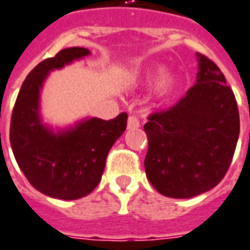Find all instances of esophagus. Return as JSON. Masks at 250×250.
Returning a JSON list of instances; mask_svg holds the SVG:
<instances>
[{
  "mask_svg": "<svg viewBox=\"0 0 250 250\" xmlns=\"http://www.w3.org/2000/svg\"><path fill=\"white\" fill-rule=\"evenodd\" d=\"M139 125H141V122H139V119H138L137 116H134V115L128 116V120H127V127H128L130 130H135V128H138Z\"/></svg>",
  "mask_w": 250,
  "mask_h": 250,
  "instance_id": "obj_1",
  "label": "esophagus"
}]
</instances>
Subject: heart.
Instances as JSON below:
<instances>
[{
    "mask_svg": "<svg viewBox=\"0 0 250 250\" xmlns=\"http://www.w3.org/2000/svg\"><path fill=\"white\" fill-rule=\"evenodd\" d=\"M158 74H160V73H155L153 76H150V78H151V80H155V78L158 77ZM173 83H174L172 77H165L161 81V83H160V92H161V95H167V93L172 90V88H173Z\"/></svg>",
    "mask_w": 250,
    "mask_h": 250,
    "instance_id": "b5f03b06",
    "label": "heart"
}]
</instances>
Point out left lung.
Listing matches in <instances>:
<instances>
[{"label":"left lung","mask_w":250,"mask_h":250,"mask_svg":"<svg viewBox=\"0 0 250 250\" xmlns=\"http://www.w3.org/2000/svg\"><path fill=\"white\" fill-rule=\"evenodd\" d=\"M196 83L167 109L150 113L146 176L161 195L186 199L221 183L234 155L240 113L221 69L199 54Z\"/></svg>","instance_id":"obj_1"}]
</instances>
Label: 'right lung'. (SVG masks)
<instances>
[{
	"label": "right lung",
	"instance_id": "right-lung-1",
	"mask_svg": "<svg viewBox=\"0 0 250 250\" xmlns=\"http://www.w3.org/2000/svg\"><path fill=\"white\" fill-rule=\"evenodd\" d=\"M88 54L86 48L70 47L35 66L12 112L10 145L16 161L31 186L51 198L74 200L93 191L108 151L127 127L125 112L111 120L92 118L58 135L40 123L39 92L48 71Z\"/></svg>",
	"mask_w": 250,
	"mask_h": 250
}]
</instances>
